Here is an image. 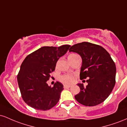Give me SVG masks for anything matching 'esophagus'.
Listing matches in <instances>:
<instances>
[{
    "instance_id": "obj_1",
    "label": "esophagus",
    "mask_w": 127,
    "mask_h": 127,
    "mask_svg": "<svg viewBox=\"0 0 127 127\" xmlns=\"http://www.w3.org/2000/svg\"><path fill=\"white\" fill-rule=\"evenodd\" d=\"M71 87L70 85H64V88H68Z\"/></svg>"
}]
</instances>
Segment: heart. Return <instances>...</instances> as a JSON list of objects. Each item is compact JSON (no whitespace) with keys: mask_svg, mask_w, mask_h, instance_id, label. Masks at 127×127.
Here are the masks:
<instances>
[{"mask_svg":"<svg viewBox=\"0 0 127 127\" xmlns=\"http://www.w3.org/2000/svg\"><path fill=\"white\" fill-rule=\"evenodd\" d=\"M60 80L64 84H70L73 82L74 78L73 76L71 75H63L60 77Z\"/></svg>","mask_w":127,"mask_h":127,"instance_id":"b5f03b06","label":"heart"}]
</instances>
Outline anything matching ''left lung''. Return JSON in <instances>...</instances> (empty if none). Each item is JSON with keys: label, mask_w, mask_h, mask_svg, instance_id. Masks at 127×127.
<instances>
[{"label": "left lung", "mask_w": 127, "mask_h": 127, "mask_svg": "<svg viewBox=\"0 0 127 127\" xmlns=\"http://www.w3.org/2000/svg\"><path fill=\"white\" fill-rule=\"evenodd\" d=\"M69 52H76L82 60L80 72L81 80L88 78V85L78 84L79 94L75 96L86 106L101 103L110 95L115 85L116 65L108 52L100 45L84 42L73 45Z\"/></svg>", "instance_id": "obj_1"}]
</instances>
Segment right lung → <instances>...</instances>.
Instances as JSON below:
<instances>
[{
  "instance_id": "right-lung-1",
  "label": "right lung",
  "mask_w": 127,
  "mask_h": 127,
  "mask_svg": "<svg viewBox=\"0 0 127 127\" xmlns=\"http://www.w3.org/2000/svg\"><path fill=\"white\" fill-rule=\"evenodd\" d=\"M70 47L68 45L43 46L26 57L20 67L17 81L22 98L27 105L40 110H49L56 105L63 85L57 82L51 87L46 82L55 70L60 57Z\"/></svg>"
}]
</instances>
